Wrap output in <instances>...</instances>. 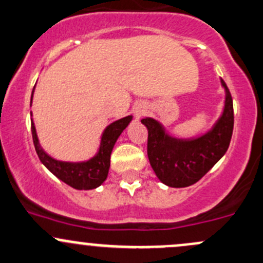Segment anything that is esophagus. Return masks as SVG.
<instances>
[{
	"mask_svg": "<svg viewBox=\"0 0 263 263\" xmlns=\"http://www.w3.org/2000/svg\"><path fill=\"white\" fill-rule=\"evenodd\" d=\"M134 112H135V116H136V118H140L141 116L145 115V112H146L145 106H143V104H141V103L136 104V107L134 108Z\"/></svg>",
	"mask_w": 263,
	"mask_h": 263,
	"instance_id": "obj_1",
	"label": "esophagus"
}]
</instances>
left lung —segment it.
<instances>
[{
    "mask_svg": "<svg viewBox=\"0 0 263 263\" xmlns=\"http://www.w3.org/2000/svg\"><path fill=\"white\" fill-rule=\"evenodd\" d=\"M222 117L203 136L180 140L168 136L154 118H143L147 127V156L155 174L167 186L185 187L200 180L227 153L233 134V101L228 87Z\"/></svg>",
    "mask_w": 263,
    "mask_h": 263,
    "instance_id": "obj_1",
    "label": "left lung"
}]
</instances>
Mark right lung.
I'll list each match as a JSON object with an SVG mask.
<instances>
[{
  "label": "right lung",
  "instance_id": "add662e5",
  "mask_svg": "<svg viewBox=\"0 0 263 263\" xmlns=\"http://www.w3.org/2000/svg\"><path fill=\"white\" fill-rule=\"evenodd\" d=\"M32 95H34V89H32ZM31 102H30V104H31ZM131 120L132 116H127V117L121 118V120L116 121V122L107 126L103 135H102L101 146H99L98 153H97L95 157H92V159L84 162L58 161V160L49 156L41 148L40 143H39L36 129H35L34 122L31 121L32 141H34L35 150H36L40 161L58 179H60V180L64 181L65 184L74 187V189H96V187H98L107 179L110 165V154H112L113 146H115L116 141L120 137V135L123 132V129L131 122Z\"/></svg>",
  "mask_w": 263,
  "mask_h": 263
}]
</instances>
